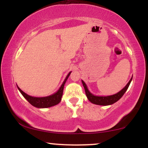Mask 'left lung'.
<instances>
[{"label":"left lung","mask_w":148,"mask_h":148,"mask_svg":"<svg viewBox=\"0 0 148 148\" xmlns=\"http://www.w3.org/2000/svg\"><path fill=\"white\" fill-rule=\"evenodd\" d=\"M132 80V79L130 80V81L128 82V84L126 85L125 88L123 89H122L120 92H118L116 94L110 96H95L94 95H92V93L88 90L87 86L85 84L84 81H82L83 86H84L85 92H86V95L87 96L88 100L90 101L91 103H95V104L97 105H101V106H108V105H111L113 103H114L118 101L123 96V95L125 94V92L127 91V90L128 89L129 86H130V84Z\"/></svg>","instance_id":"obj_1"}]
</instances>
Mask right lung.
Masks as SVG:
<instances>
[{"label": "right lung", "mask_w": 148, "mask_h": 148, "mask_svg": "<svg viewBox=\"0 0 148 148\" xmlns=\"http://www.w3.org/2000/svg\"><path fill=\"white\" fill-rule=\"evenodd\" d=\"M71 72L67 74V76H66L65 79L62 83V84L61 85L60 88H59V90L56 92L54 93V94L48 96V97H32L27 95L26 93H25L24 92L22 91L18 87V90L20 91V92L21 93L22 95L24 97V98L27 101L29 102L30 104L33 105V106L37 107V108H49V107L53 106L55 105H57L58 103H59L61 101V98H62V93H63V89H64V86L65 84L67 79H68V77L70 75Z\"/></svg>", "instance_id": "obj_1"}]
</instances>
